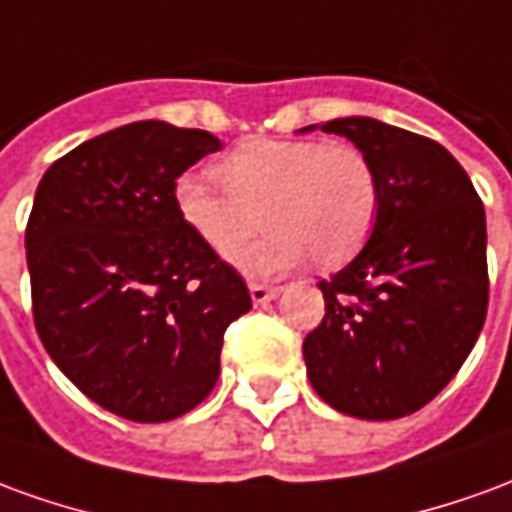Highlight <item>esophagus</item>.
<instances>
[{"label":"esophagus","mask_w":512,"mask_h":512,"mask_svg":"<svg viewBox=\"0 0 512 512\" xmlns=\"http://www.w3.org/2000/svg\"><path fill=\"white\" fill-rule=\"evenodd\" d=\"M249 296H252V304H255V307H263L268 301L277 299L279 288H268V285H257V282H252V285H249Z\"/></svg>","instance_id":"esophagus-1"}]
</instances>
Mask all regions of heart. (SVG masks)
<instances>
[{"instance_id": "heart-1", "label": "heart", "mask_w": 512, "mask_h": 512, "mask_svg": "<svg viewBox=\"0 0 512 512\" xmlns=\"http://www.w3.org/2000/svg\"><path fill=\"white\" fill-rule=\"evenodd\" d=\"M213 175L222 189L200 175L178 178L175 211L213 252L243 243L263 215L269 233L227 255L249 277H277L310 255L318 266H337L376 224V169L345 142L252 139L224 156Z\"/></svg>"}]
</instances>
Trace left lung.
<instances>
[{
    "label": "left lung",
    "instance_id": "1",
    "mask_svg": "<svg viewBox=\"0 0 512 512\" xmlns=\"http://www.w3.org/2000/svg\"><path fill=\"white\" fill-rule=\"evenodd\" d=\"M321 131L351 139L370 158L378 216L362 252L318 282L326 315L304 340L307 376L340 414L406 417L450 384L483 329V202L461 164L428 136L373 117H340Z\"/></svg>",
    "mask_w": 512,
    "mask_h": 512
}]
</instances>
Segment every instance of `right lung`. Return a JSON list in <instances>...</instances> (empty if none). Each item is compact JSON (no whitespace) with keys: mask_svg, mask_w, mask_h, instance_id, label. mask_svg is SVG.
<instances>
[{"mask_svg":"<svg viewBox=\"0 0 512 512\" xmlns=\"http://www.w3.org/2000/svg\"><path fill=\"white\" fill-rule=\"evenodd\" d=\"M222 142L128 123L54 161L27 222L40 343L84 395L131 422L183 417L219 378L244 279L180 222L175 180Z\"/></svg>","mask_w":512,"mask_h":512,"instance_id":"1","label":"right lung"}]
</instances>
